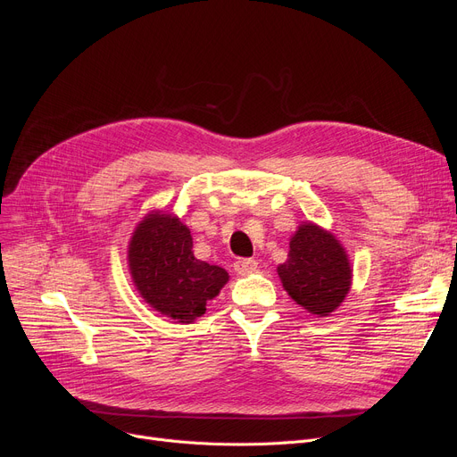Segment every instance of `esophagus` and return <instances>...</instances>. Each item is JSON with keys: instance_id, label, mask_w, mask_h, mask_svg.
<instances>
[{"instance_id": "34e87169", "label": "esophagus", "mask_w": 457, "mask_h": 457, "mask_svg": "<svg viewBox=\"0 0 457 457\" xmlns=\"http://www.w3.org/2000/svg\"><path fill=\"white\" fill-rule=\"evenodd\" d=\"M257 265L259 262L255 259H238L233 262V269L238 276H248L257 270Z\"/></svg>"}]
</instances>
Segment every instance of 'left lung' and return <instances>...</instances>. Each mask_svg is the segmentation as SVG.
<instances>
[{"label":"left lung","mask_w":457,"mask_h":457,"mask_svg":"<svg viewBox=\"0 0 457 457\" xmlns=\"http://www.w3.org/2000/svg\"><path fill=\"white\" fill-rule=\"evenodd\" d=\"M289 296L309 313L326 317L350 291L352 270L343 246L315 224H302L291 238L289 259L278 267Z\"/></svg>","instance_id":"left-lung-1"}]
</instances>
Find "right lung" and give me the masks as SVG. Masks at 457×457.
<instances>
[{
	"instance_id": "right-lung-1",
	"label": "right lung",
	"mask_w": 457,
	"mask_h": 457,
	"mask_svg": "<svg viewBox=\"0 0 457 457\" xmlns=\"http://www.w3.org/2000/svg\"><path fill=\"white\" fill-rule=\"evenodd\" d=\"M129 269L138 293L159 313L192 322L220 293L228 272L192 253V237L178 216L148 214L129 243Z\"/></svg>"
}]
</instances>
